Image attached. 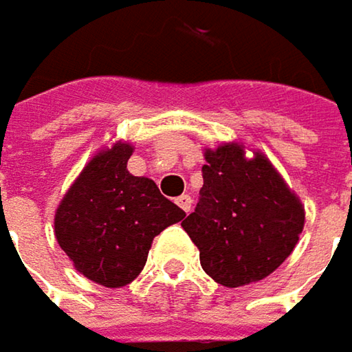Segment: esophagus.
<instances>
[{"mask_svg": "<svg viewBox=\"0 0 352 352\" xmlns=\"http://www.w3.org/2000/svg\"><path fill=\"white\" fill-rule=\"evenodd\" d=\"M175 204L179 206V208L183 209L185 213H189V211H191V204H193V201H191V197H189L187 193H183V195H179V197H177Z\"/></svg>", "mask_w": 352, "mask_h": 352, "instance_id": "1", "label": "esophagus"}]
</instances>
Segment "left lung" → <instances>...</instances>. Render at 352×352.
Segmentation results:
<instances>
[{"instance_id":"obj_1","label":"left lung","mask_w":352,"mask_h":352,"mask_svg":"<svg viewBox=\"0 0 352 352\" xmlns=\"http://www.w3.org/2000/svg\"><path fill=\"white\" fill-rule=\"evenodd\" d=\"M199 204L181 223L217 284L240 288L270 276L296 248L304 206L262 151L236 141L204 153Z\"/></svg>"}]
</instances>
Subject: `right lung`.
I'll return each mask as SVG.
<instances>
[{
  "mask_svg": "<svg viewBox=\"0 0 352 352\" xmlns=\"http://www.w3.org/2000/svg\"><path fill=\"white\" fill-rule=\"evenodd\" d=\"M135 146H102L64 193L54 215V236L84 278L120 288L146 264L153 238L185 217L148 177L129 173Z\"/></svg>",
  "mask_w": 352,
  "mask_h": 352,
  "instance_id": "1",
  "label": "right lung"
}]
</instances>
